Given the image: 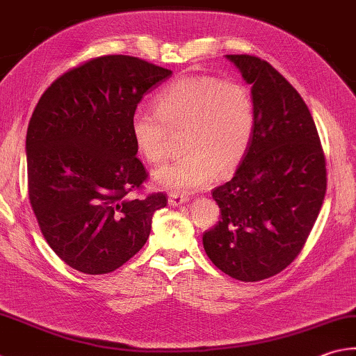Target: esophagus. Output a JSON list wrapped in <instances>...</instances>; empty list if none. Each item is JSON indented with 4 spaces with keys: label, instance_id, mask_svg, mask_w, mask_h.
Listing matches in <instances>:
<instances>
[{
    "label": "esophagus",
    "instance_id": "esophagus-1",
    "mask_svg": "<svg viewBox=\"0 0 356 356\" xmlns=\"http://www.w3.org/2000/svg\"><path fill=\"white\" fill-rule=\"evenodd\" d=\"M189 201V195H183V193H170L169 195V204L170 206H179Z\"/></svg>",
    "mask_w": 356,
    "mask_h": 356
}]
</instances>
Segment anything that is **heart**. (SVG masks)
I'll list each match as a JSON object with an SVG mask.
<instances>
[{"label": "heart", "mask_w": 356, "mask_h": 356, "mask_svg": "<svg viewBox=\"0 0 356 356\" xmlns=\"http://www.w3.org/2000/svg\"><path fill=\"white\" fill-rule=\"evenodd\" d=\"M156 113L138 110L131 135L149 163L169 156L172 136L183 135L186 156L159 167L153 181L170 192H193L236 170L245 159L256 129L251 91L237 80L212 76L186 77L155 97Z\"/></svg>", "instance_id": "b5f03b06"}]
</instances>
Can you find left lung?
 <instances>
[{
    "mask_svg": "<svg viewBox=\"0 0 356 356\" xmlns=\"http://www.w3.org/2000/svg\"><path fill=\"white\" fill-rule=\"evenodd\" d=\"M226 58L251 85L256 129L236 175L212 191L221 216L203 246L227 276L257 282L304 248L325 197V156L310 110L282 74L246 54Z\"/></svg>",
    "mask_w": 356,
    "mask_h": 356,
    "instance_id": "8db88e82",
    "label": "left lung"
}]
</instances>
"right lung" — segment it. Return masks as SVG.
Wrapping results in <instances>:
<instances>
[{"label":"right lung","instance_id":"right-lung-1","mask_svg":"<svg viewBox=\"0 0 356 356\" xmlns=\"http://www.w3.org/2000/svg\"><path fill=\"white\" fill-rule=\"evenodd\" d=\"M172 76L138 57L102 56L54 80L26 135L28 189L43 237L85 274L118 270L145 245L165 193L135 198L149 177L136 158L131 116Z\"/></svg>","mask_w":356,"mask_h":356}]
</instances>
